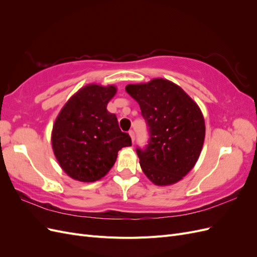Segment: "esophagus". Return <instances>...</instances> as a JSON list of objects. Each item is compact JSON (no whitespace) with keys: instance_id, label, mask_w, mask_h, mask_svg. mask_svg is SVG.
I'll use <instances>...</instances> for the list:
<instances>
[{"instance_id":"obj_1","label":"esophagus","mask_w":257,"mask_h":257,"mask_svg":"<svg viewBox=\"0 0 257 257\" xmlns=\"http://www.w3.org/2000/svg\"><path fill=\"white\" fill-rule=\"evenodd\" d=\"M128 134H130V136H131V138H132V142L134 143V141H135V133H134V131L131 130V131L128 132Z\"/></svg>"}]
</instances>
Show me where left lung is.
<instances>
[{"mask_svg": "<svg viewBox=\"0 0 257 257\" xmlns=\"http://www.w3.org/2000/svg\"><path fill=\"white\" fill-rule=\"evenodd\" d=\"M149 130V142L136 152L145 175L157 185L174 184L196 164L205 141L198 105L176 83L157 78L127 84Z\"/></svg>", "mask_w": 257, "mask_h": 257, "instance_id": "obj_1", "label": "left lung"}]
</instances>
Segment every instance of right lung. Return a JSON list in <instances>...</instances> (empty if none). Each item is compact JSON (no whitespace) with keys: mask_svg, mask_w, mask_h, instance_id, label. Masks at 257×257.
Wrapping results in <instances>:
<instances>
[{"mask_svg":"<svg viewBox=\"0 0 257 257\" xmlns=\"http://www.w3.org/2000/svg\"><path fill=\"white\" fill-rule=\"evenodd\" d=\"M114 85L88 84L67 100L53 124L51 143L61 168L75 180L94 182L115 163L118 151L132 146L107 104Z\"/></svg>","mask_w":257,"mask_h":257,"instance_id":"1","label":"right lung"}]
</instances>
